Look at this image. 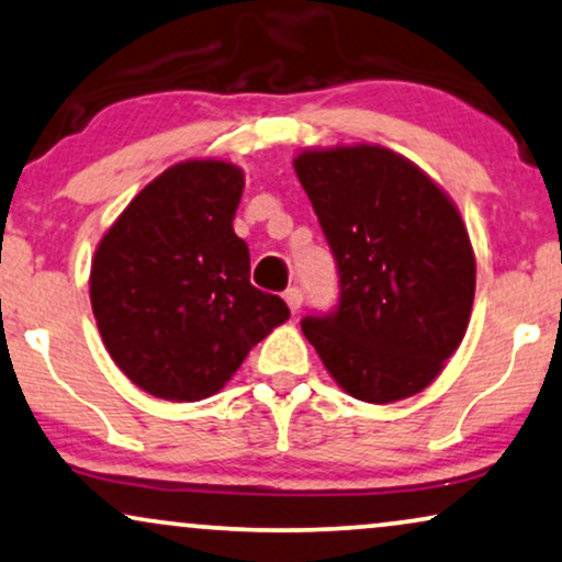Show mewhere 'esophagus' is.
<instances>
[{
    "label": "esophagus",
    "instance_id": "1",
    "mask_svg": "<svg viewBox=\"0 0 562 562\" xmlns=\"http://www.w3.org/2000/svg\"><path fill=\"white\" fill-rule=\"evenodd\" d=\"M283 302L289 304L291 315H299V310H302V302H304V294H302V289L291 286V289L283 291Z\"/></svg>",
    "mask_w": 562,
    "mask_h": 562
}]
</instances>
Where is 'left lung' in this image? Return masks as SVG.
Here are the masks:
<instances>
[{
	"label": "left lung",
	"mask_w": 562,
	"mask_h": 562,
	"mask_svg": "<svg viewBox=\"0 0 562 562\" xmlns=\"http://www.w3.org/2000/svg\"><path fill=\"white\" fill-rule=\"evenodd\" d=\"M294 172L338 260L340 304L302 330L346 395L424 392L468 333L475 250L449 193L379 144L302 149Z\"/></svg>",
	"instance_id": "obj_1"
}]
</instances>
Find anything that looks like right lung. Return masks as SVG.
Listing matches in <instances>:
<instances>
[{
  "label": "right lung",
  "mask_w": 562,
  "mask_h": 562,
  "mask_svg": "<svg viewBox=\"0 0 562 562\" xmlns=\"http://www.w3.org/2000/svg\"><path fill=\"white\" fill-rule=\"evenodd\" d=\"M245 172L186 159L138 191L94 247L90 302L100 338L138 390L170 403L216 395L252 346L289 319L250 283L235 235Z\"/></svg>",
  "instance_id": "1"
}]
</instances>
